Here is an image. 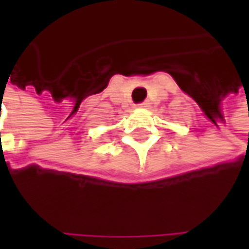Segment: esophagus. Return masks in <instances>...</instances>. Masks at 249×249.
Here are the masks:
<instances>
[{
	"label": "esophagus",
	"mask_w": 249,
	"mask_h": 249,
	"mask_svg": "<svg viewBox=\"0 0 249 249\" xmlns=\"http://www.w3.org/2000/svg\"><path fill=\"white\" fill-rule=\"evenodd\" d=\"M147 105H148V102H147V101H145V102H141V104H138V105H137V107H138V108H145V107H147Z\"/></svg>",
	"instance_id": "34e87169"
}]
</instances>
